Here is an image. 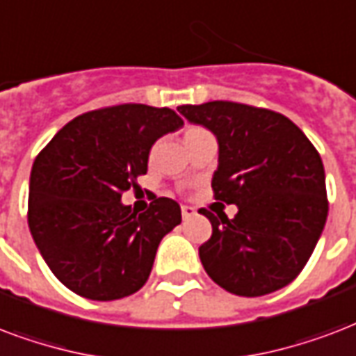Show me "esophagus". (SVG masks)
I'll use <instances>...</instances> for the list:
<instances>
[{"label":"esophagus","instance_id":"1","mask_svg":"<svg viewBox=\"0 0 356 356\" xmlns=\"http://www.w3.org/2000/svg\"><path fill=\"white\" fill-rule=\"evenodd\" d=\"M195 213H197V210H195L193 207H181V218L184 219L193 218Z\"/></svg>","mask_w":356,"mask_h":356}]
</instances>
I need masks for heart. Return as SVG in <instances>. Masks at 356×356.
Listing matches in <instances>:
<instances>
[{
    "label": "heart",
    "mask_w": 356,
    "mask_h": 356,
    "mask_svg": "<svg viewBox=\"0 0 356 356\" xmlns=\"http://www.w3.org/2000/svg\"><path fill=\"white\" fill-rule=\"evenodd\" d=\"M200 133H204V129H200V127H188V129H186V133H184V138L188 140V138L197 137V135H200Z\"/></svg>",
    "instance_id": "b5f03b06"
}]
</instances>
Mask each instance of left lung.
Here are the masks:
<instances>
[{"instance_id":"obj_1","label":"left lung","mask_w":356,"mask_h":356,"mask_svg":"<svg viewBox=\"0 0 356 356\" xmlns=\"http://www.w3.org/2000/svg\"><path fill=\"white\" fill-rule=\"evenodd\" d=\"M178 112L216 135L213 197L238 207L232 219L200 208L212 223V236L199 248L207 274L238 296H263L289 285L327 223L319 152L289 118L268 108L210 101L181 105Z\"/></svg>"}]
</instances>
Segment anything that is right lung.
Instances as JSON below:
<instances>
[{"mask_svg": "<svg viewBox=\"0 0 356 356\" xmlns=\"http://www.w3.org/2000/svg\"><path fill=\"white\" fill-rule=\"evenodd\" d=\"M181 125L167 106H106L74 118L35 157L28 225L67 289L106 302L146 283L159 242L181 223L180 204L156 197L137 213L122 204V193L146 175L157 138Z\"/></svg>", "mask_w": 356, "mask_h": 356, "instance_id": "1", "label": "right lung"}]
</instances>
